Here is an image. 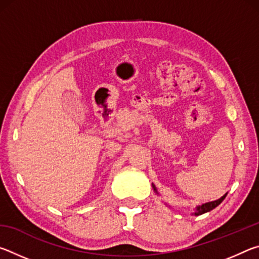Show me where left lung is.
Masks as SVG:
<instances>
[{"label": "left lung", "instance_id": "8db88e82", "mask_svg": "<svg viewBox=\"0 0 259 259\" xmlns=\"http://www.w3.org/2000/svg\"><path fill=\"white\" fill-rule=\"evenodd\" d=\"M154 190H155V187H154ZM155 191H156V190H155ZM225 196H226V194L223 195L221 199H218V200H216V201H212V202H208V203H204V204H202V205H200V207L196 208L195 214H196V216H199V214H202V213H204V212H208V211H210V210H212L213 208H216L218 204L222 203V201L225 199Z\"/></svg>", "mask_w": 259, "mask_h": 259}]
</instances>
